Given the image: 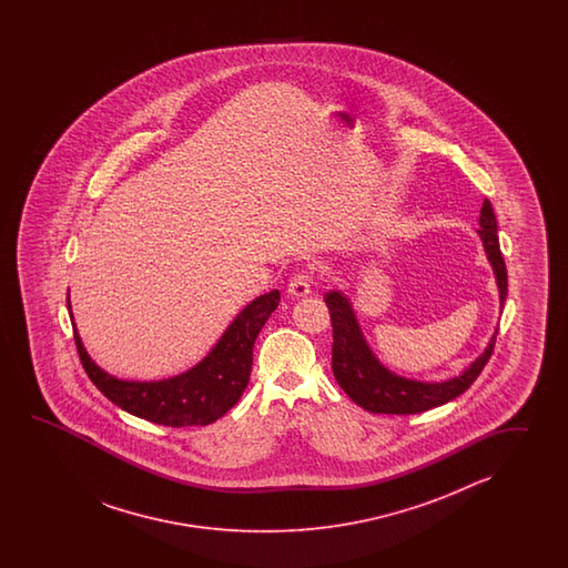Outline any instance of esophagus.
<instances>
[{"label":"esophagus","mask_w":568,"mask_h":568,"mask_svg":"<svg viewBox=\"0 0 568 568\" xmlns=\"http://www.w3.org/2000/svg\"><path fill=\"white\" fill-rule=\"evenodd\" d=\"M311 284H313V280H311L308 274H296L294 278L290 280V296H294V298H302V296L311 294Z\"/></svg>","instance_id":"1"}]
</instances>
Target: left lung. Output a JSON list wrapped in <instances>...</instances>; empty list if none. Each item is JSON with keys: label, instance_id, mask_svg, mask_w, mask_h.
Listing matches in <instances>:
<instances>
[{"label": "left lung", "instance_id": "1", "mask_svg": "<svg viewBox=\"0 0 568 568\" xmlns=\"http://www.w3.org/2000/svg\"><path fill=\"white\" fill-rule=\"evenodd\" d=\"M479 237L489 264L494 267L495 282L499 290V306L507 296V270L499 250L497 221L494 206L485 199L479 215ZM326 306L333 323V374L338 386L345 389L357 406L372 414H418L443 406L471 387L494 353V337L475 362L459 375L445 382H418L389 372L369 349L363 337L362 326L353 313L349 298L338 290L325 294Z\"/></svg>", "mask_w": 568, "mask_h": 568}]
</instances>
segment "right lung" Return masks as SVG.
Wrapping results in <instances>:
<instances>
[{"label":"right lung","mask_w":568,"mask_h":568,"mask_svg":"<svg viewBox=\"0 0 568 568\" xmlns=\"http://www.w3.org/2000/svg\"><path fill=\"white\" fill-rule=\"evenodd\" d=\"M278 302V290L257 296L233 318L203 362L160 382H128L103 372L89 357L73 321L74 345L89 379L121 410L172 428L206 426L227 414L242 398L243 389L250 384L255 338ZM67 304L73 318L69 298Z\"/></svg>","instance_id":"right-lung-1"}]
</instances>
